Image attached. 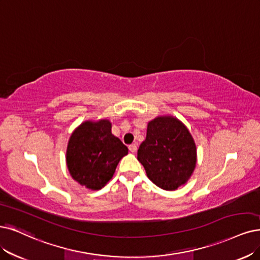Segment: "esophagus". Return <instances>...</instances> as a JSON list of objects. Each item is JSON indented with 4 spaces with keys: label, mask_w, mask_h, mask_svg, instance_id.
<instances>
[{
    "label": "esophagus",
    "mask_w": 260,
    "mask_h": 260,
    "mask_svg": "<svg viewBox=\"0 0 260 260\" xmlns=\"http://www.w3.org/2000/svg\"><path fill=\"white\" fill-rule=\"evenodd\" d=\"M128 149H129V151H131L132 153H135V152L137 151V146L135 145V143H133V145H129V146H128Z\"/></svg>",
    "instance_id": "obj_1"
}]
</instances>
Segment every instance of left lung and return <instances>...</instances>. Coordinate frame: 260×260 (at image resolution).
I'll use <instances>...</instances> for the list:
<instances>
[{"instance_id":"8db88e82","label":"left lung","mask_w":260,"mask_h":260,"mask_svg":"<svg viewBox=\"0 0 260 260\" xmlns=\"http://www.w3.org/2000/svg\"><path fill=\"white\" fill-rule=\"evenodd\" d=\"M137 158L156 186L175 190L193 174L197 152L185 125L165 115L148 123L147 137L138 149Z\"/></svg>"}]
</instances>
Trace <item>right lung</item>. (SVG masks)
Segmentation results:
<instances>
[{
    "mask_svg": "<svg viewBox=\"0 0 260 260\" xmlns=\"http://www.w3.org/2000/svg\"><path fill=\"white\" fill-rule=\"evenodd\" d=\"M127 147L111 134L108 120L85 121L72 134L66 164L72 178L82 186L101 189L112 178Z\"/></svg>",
    "mask_w": 260,
    "mask_h": 260,
    "instance_id": "right-lung-1",
    "label": "right lung"
}]
</instances>
